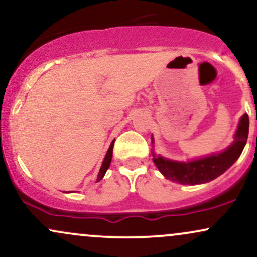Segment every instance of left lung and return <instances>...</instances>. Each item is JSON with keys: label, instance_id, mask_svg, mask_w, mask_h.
Wrapping results in <instances>:
<instances>
[{"label": "left lung", "instance_id": "obj_1", "mask_svg": "<svg viewBox=\"0 0 257 257\" xmlns=\"http://www.w3.org/2000/svg\"><path fill=\"white\" fill-rule=\"evenodd\" d=\"M249 135V117L243 114L234 134V141L226 150L205 157L180 162L168 159L152 151L153 163L164 178L181 185H199L216 179L239 158ZM152 144H153V138Z\"/></svg>", "mask_w": 257, "mask_h": 257}]
</instances>
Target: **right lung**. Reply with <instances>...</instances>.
<instances>
[{
  "label": "right lung",
  "instance_id": "1",
  "mask_svg": "<svg viewBox=\"0 0 257 257\" xmlns=\"http://www.w3.org/2000/svg\"><path fill=\"white\" fill-rule=\"evenodd\" d=\"M113 144H114V140L112 141L110 147H108V150H107V152H106V156H105L104 161H102L101 167H100V170H99V174H98V179H96V180H98V181H100V180L104 178L105 173L107 172L108 167H110L111 159H112V151H113Z\"/></svg>",
  "mask_w": 257,
  "mask_h": 257
}]
</instances>
